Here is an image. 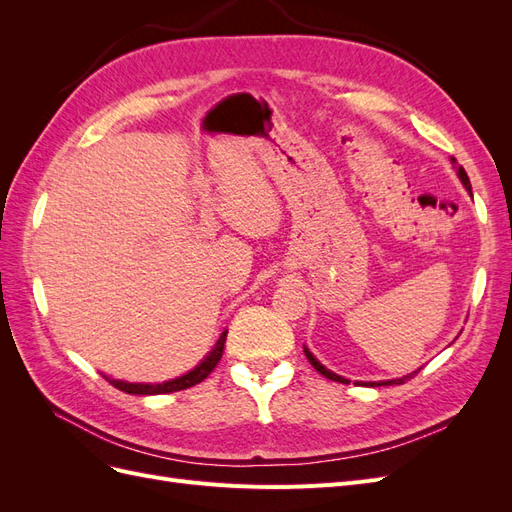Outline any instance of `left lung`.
I'll list each match as a JSON object with an SVG mask.
<instances>
[{"label": "left lung", "instance_id": "8db88e82", "mask_svg": "<svg viewBox=\"0 0 512 512\" xmlns=\"http://www.w3.org/2000/svg\"><path fill=\"white\" fill-rule=\"evenodd\" d=\"M451 162H453V166H455V170H457V177L461 179V183H463V188H466L470 194H472V185H470V179H468V173H466V170H463V166H459L457 164V160L455 158H451ZM303 350H305V356H307V361L309 363H312L314 365V369L318 371V374H322L324 378H329V380H333V382H342V384H348L350 380H346V378H342V376H337V374H333V371L331 369H327V367H324L318 359H316V356L312 354V352H309L305 346H303ZM418 369H421V367H418ZM418 369L416 371H412V374H408V376H404V378H395V380H382V382H367L369 386H389V384H404L406 380H410V378H414L416 374H418Z\"/></svg>", "mask_w": 512, "mask_h": 512}]
</instances>
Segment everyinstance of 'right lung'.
Instances as JSON below:
<instances>
[{
    "label": "right lung",
    "mask_w": 512,
    "mask_h": 512,
    "mask_svg": "<svg viewBox=\"0 0 512 512\" xmlns=\"http://www.w3.org/2000/svg\"><path fill=\"white\" fill-rule=\"evenodd\" d=\"M226 333L224 331L218 339V344L213 346V350L205 356V361H200L192 371L188 374H183L175 380H168L162 384H134V382H123V380H115V378H106L111 382L115 389L123 391V393H130V395H162V393H175V391H183V389H190V386H196L198 382H203L211 371L215 369V365L220 363L222 354H224V344H226Z\"/></svg>",
    "instance_id": "1"
}]
</instances>
